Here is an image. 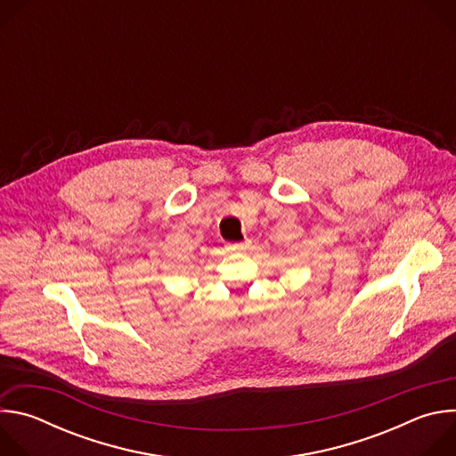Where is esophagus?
Here are the masks:
<instances>
[{
  "label": "esophagus",
  "mask_w": 456,
  "mask_h": 456,
  "mask_svg": "<svg viewBox=\"0 0 456 456\" xmlns=\"http://www.w3.org/2000/svg\"><path fill=\"white\" fill-rule=\"evenodd\" d=\"M250 247V240H243V241H238V243H231L229 245V248L232 250V252H243V250H247Z\"/></svg>",
  "instance_id": "obj_1"
}]
</instances>
